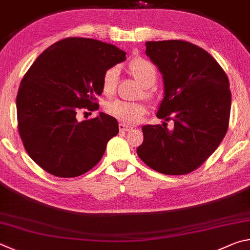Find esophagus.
Here are the masks:
<instances>
[{
	"mask_svg": "<svg viewBox=\"0 0 250 250\" xmlns=\"http://www.w3.org/2000/svg\"><path fill=\"white\" fill-rule=\"evenodd\" d=\"M118 128H120L121 132H129V130L133 129L132 126L126 125L124 123H120V124H118Z\"/></svg>",
	"mask_w": 250,
	"mask_h": 250,
	"instance_id": "obj_1",
	"label": "esophagus"
}]
</instances>
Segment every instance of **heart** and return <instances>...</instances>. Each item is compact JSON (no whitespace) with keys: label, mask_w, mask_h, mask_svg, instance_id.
I'll list each match as a JSON object with an SVG mask.
<instances>
[{"label":"heart","mask_w":250,"mask_h":250,"mask_svg":"<svg viewBox=\"0 0 250 250\" xmlns=\"http://www.w3.org/2000/svg\"><path fill=\"white\" fill-rule=\"evenodd\" d=\"M128 69L132 76L143 86V96L152 99L154 93L150 90L157 81V69L155 64L144 58H134L129 62ZM120 70L112 67L104 72L102 78V91L106 96H112L116 90ZM146 105L143 102H129L124 100H113L105 105V112L117 121L127 124H135L142 120L146 114Z\"/></svg>","instance_id":"1"}]
</instances>
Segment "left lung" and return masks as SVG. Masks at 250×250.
<instances>
[{
    "label": "left lung",
    "instance_id": "8db88e82",
    "mask_svg": "<svg viewBox=\"0 0 250 250\" xmlns=\"http://www.w3.org/2000/svg\"><path fill=\"white\" fill-rule=\"evenodd\" d=\"M146 55L164 79L157 117L172 120L174 127L143 126L137 155L160 173H190L215 151L229 129V78L208 51L188 42H147Z\"/></svg>",
    "mask_w": 250,
    "mask_h": 250
}]
</instances>
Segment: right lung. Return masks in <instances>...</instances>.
Masks as SVG:
<instances>
[{"instance_id": "add662e5", "label": "right lung", "mask_w": 250, "mask_h": 250, "mask_svg": "<svg viewBox=\"0 0 250 250\" xmlns=\"http://www.w3.org/2000/svg\"><path fill=\"white\" fill-rule=\"evenodd\" d=\"M126 59V52L96 39L69 37L34 61L16 98L17 124L35 163L59 178H74L99 163L107 142L118 134L116 118L101 112L78 122L81 108L99 109L102 78Z\"/></svg>"}]
</instances>
